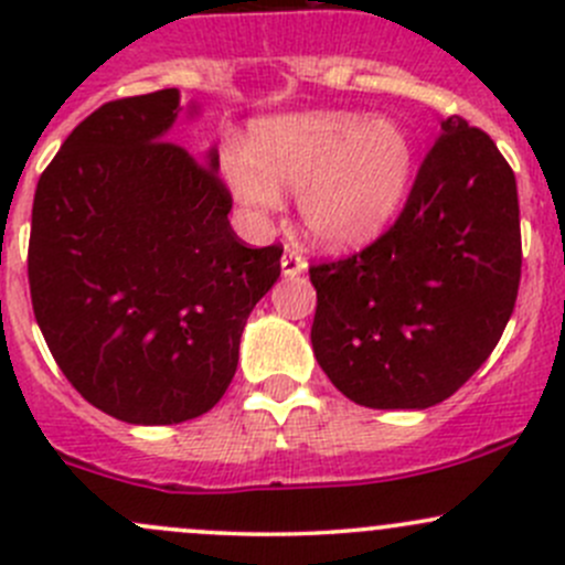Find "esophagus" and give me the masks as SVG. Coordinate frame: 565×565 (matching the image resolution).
I'll use <instances>...</instances> for the list:
<instances>
[{
  "label": "esophagus",
  "instance_id": "esophagus-1",
  "mask_svg": "<svg viewBox=\"0 0 565 565\" xmlns=\"http://www.w3.org/2000/svg\"><path fill=\"white\" fill-rule=\"evenodd\" d=\"M281 270H284V276H289V278L300 276V273L306 270L303 254H298V250H287V254L281 256Z\"/></svg>",
  "mask_w": 565,
  "mask_h": 565
}]
</instances>
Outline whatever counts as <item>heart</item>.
<instances>
[{
  "mask_svg": "<svg viewBox=\"0 0 565 565\" xmlns=\"http://www.w3.org/2000/svg\"><path fill=\"white\" fill-rule=\"evenodd\" d=\"M226 185L250 215L281 207L298 193L306 230L328 248H355L383 232L404 202L415 169V141L398 119L311 111L262 119L248 150H221Z\"/></svg>",
  "mask_w": 565,
  "mask_h": 565,
  "instance_id": "1",
  "label": "heart"
}]
</instances>
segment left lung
Returning <instances> with one entry per match:
<instances>
[{
  "instance_id": "8db88e82",
  "label": "left lung",
  "mask_w": 565,
  "mask_h": 565,
  "mask_svg": "<svg viewBox=\"0 0 565 565\" xmlns=\"http://www.w3.org/2000/svg\"><path fill=\"white\" fill-rule=\"evenodd\" d=\"M440 128L388 230L309 267L317 363L363 407L424 409L454 396L492 355L520 292L514 169L457 114Z\"/></svg>"
}]
</instances>
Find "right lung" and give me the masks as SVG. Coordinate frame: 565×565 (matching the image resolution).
Here are the masks:
<instances>
[{
	"mask_svg": "<svg viewBox=\"0 0 565 565\" xmlns=\"http://www.w3.org/2000/svg\"><path fill=\"white\" fill-rule=\"evenodd\" d=\"M177 89L108 100L40 174L26 273L56 366L128 424L199 418L230 388L241 335L281 276L278 243L230 226L218 156L167 141Z\"/></svg>",
	"mask_w": 565,
	"mask_h": 565,
	"instance_id": "1",
	"label": "right lung"
}]
</instances>
